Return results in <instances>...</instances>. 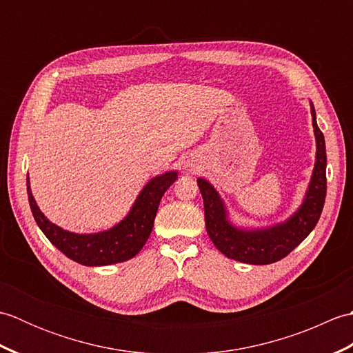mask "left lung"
Returning a JSON list of instances; mask_svg holds the SVG:
<instances>
[{
    "instance_id": "8db88e82",
    "label": "left lung",
    "mask_w": 353,
    "mask_h": 353,
    "mask_svg": "<svg viewBox=\"0 0 353 353\" xmlns=\"http://www.w3.org/2000/svg\"><path fill=\"white\" fill-rule=\"evenodd\" d=\"M311 117L316 134V163L302 205L288 220L261 229H243L232 224L220 194L206 179H197L203 197L208 235L228 258L244 264L265 265L281 261L308 236L320 219L326 197V145L317 125L316 109L311 103Z\"/></svg>"
}]
</instances>
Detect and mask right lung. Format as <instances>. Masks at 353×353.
<instances>
[{
  "mask_svg": "<svg viewBox=\"0 0 353 353\" xmlns=\"http://www.w3.org/2000/svg\"><path fill=\"white\" fill-rule=\"evenodd\" d=\"M176 179L177 171H168L153 177L139 192L129 214L114 228L97 234H74L51 223L36 205L28 174L27 194L37 226L52 245L81 265L101 267L132 259L141 252L153 230L161 199L165 191L176 182Z\"/></svg>",
  "mask_w": 353,
  "mask_h": 353,
  "instance_id": "1",
  "label": "right lung"
}]
</instances>
